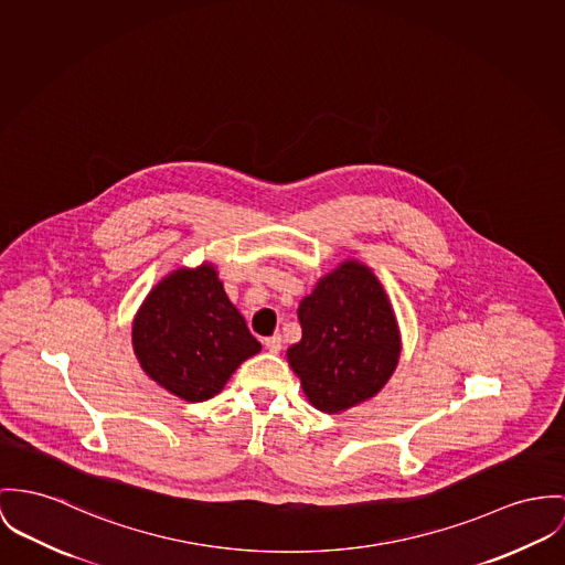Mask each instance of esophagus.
I'll return each mask as SVG.
<instances>
[{"mask_svg":"<svg viewBox=\"0 0 565 565\" xmlns=\"http://www.w3.org/2000/svg\"><path fill=\"white\" fill-rule=\"evenodd\" d=\"M281 344H284V340H281L279 333H275V335H270V338L264 340V347H266V350H270V352H279Z\"/></svg>","mask_w":565,"mask_h":565,"instance_id":"obj_1","label":"esophagus"}]
</instances>
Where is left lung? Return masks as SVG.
<instances>
[{"mask_svg":"<svg viewBox=\"0 0 565 565\" xmlns=\"http://www.w3.org/2000/svg\"><path fill=\"white\" fill-rule=\"evenodd\" d=\"M303 338L288 363L307 399L322 413H342L387 385L399 359V331L376 275L342 262L299 305Z\"/></svg>","mask_w":565,"mask_h":565,"instance_id":"1","label":"left lung"}]
</instances>
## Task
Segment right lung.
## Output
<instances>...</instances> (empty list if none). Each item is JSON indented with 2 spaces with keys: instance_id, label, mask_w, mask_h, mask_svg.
Returning a JSON list of instances; mask_svg holds the SVG:
<instances>
[{
  "instance_id": "right-lung-1",
  "label": "right lung",
  "mask_w": 565,
  "mask_h": 565,
  "mask_svg": "<svg viewBox=\"0 0 565 565\" xmlns=\"http://www.w3.org/2000/svg\"><path fill=\"white\" fill-rule=\"evenodd\" d=\"M132 348L143 372L186 402L217 395L262 350L213 264L178 268L150 290L132 320Z\"/></svg>"
}]
</instances>
